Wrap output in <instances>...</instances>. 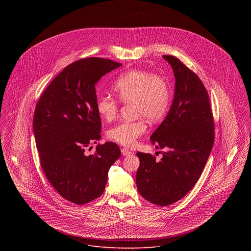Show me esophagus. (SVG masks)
Segmentation results:
<instances>
[{
	"mask_svg": "<svg viewBox=\"0 0 251 251\" xmlns=\"http://www.w3.org/2000/svg\"><path fill=\"white\" fill-rule=\"evenodd\" d=\"M121 153H122V155L123 156H129L133 154V152H132L131 151L128 150V149H125V148L121 150Z\"/></svg>",
	"mask_w": 251,
	"mask_h": 251,
	"instance_id": "esophagus-1",
	"label": "esophagus"
}]
</instances>
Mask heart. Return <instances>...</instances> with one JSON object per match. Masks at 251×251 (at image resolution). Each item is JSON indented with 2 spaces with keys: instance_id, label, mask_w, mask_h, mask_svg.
<instances>
[{
  "instance_id": "b5f03b06",
  "label": "heart",
  "mask_w": 251,
  "mask_h": 251,
  "mask_svg": "<svg viewBox=\"0 0 251 251\" xmlns=\"http://www.w3.org/2000/svg\"><path fill=\"white\" fill-rule=\"evenodd\" d=\"M112 88L121 101L133 102L134 114L140 118L113 126L107 131L108 138L124 146H131L147 130L143 117L155 121L166 114L170 100L168 86L159 75L134 70L121 74ZM96 110L102 119L110 121L116 118L119 103L111 97L99 96Z\"/></svg>"
}]
</instances>
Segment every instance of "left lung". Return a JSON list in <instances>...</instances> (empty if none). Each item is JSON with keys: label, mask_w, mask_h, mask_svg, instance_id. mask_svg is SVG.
I'll return each instance as SVG.
<instances>
[{"label": "left lung", "mask_w": 251, "mask_h": 251, "mask_svg": "<svg viewBox=\"0 0 251 251\" xmlns=\"http://www.w3.org/2000/svg\"><path fill=\"white\" fill-rule=\"evenodd\" d=\"M175 77L174 98L166 119L151 136L166 149L161 161L137 152L139 194L150 202L167 206L182 199L202 173L215 141L209 96L201 79L178 58L163 55Z\"/></svg>", "instance_id": "1"}]
</instances>
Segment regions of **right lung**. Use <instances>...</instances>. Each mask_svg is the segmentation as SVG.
<instances>
[{
    "mask_svg": "<svg viewBox=\"0 0 251 251\" xmlns=\"http://www.w3.org/2000/svg\"><path fill=\"white\" fill-rule=\"evenodd\" d=\"M120 67V63L98 57L73 62L51 81L36 104L33 130L41 167L61 197L78 205L102 195L109 168L121 154L113 142L98 145L94 154L84 152L100 138L95 85Z\"/></svg>",
    "mask_w": 251,
    "mask_h": 251,
    "instance_id": "obj_1",
    "label": "right lung"
}]
</instances>
